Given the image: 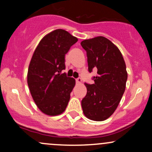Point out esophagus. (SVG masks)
Masks as SVG:
<instances>
[{
	"mask_svg": "<svg viewBox=\"0 0 152 152\" xmlns=\"http://www.w3.org/2000/svg\"><path fill=\"white\" fill-rule=\"evenodd\" d=\"M81 81H82V80H81V78H76V83H78V84H79V83H81Z\"/></svg>",
	"mask_w": 152,
	"mask_h": 152,
	"instance_id": "1",
	"label": "esophagus"
}]
</instances>
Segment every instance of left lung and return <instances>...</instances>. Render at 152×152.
Wrapping results in <instances>:
<instances>
[{
    "instance_id": "obj_1",
    "label": "left lung",
    "mask_w": 152,
    "mask_h": 152,
    "mask_svg": "<svg viewBox=\"0 0 152 152\" xmlns=\"http://www.w3.org/2000/svg\"><path fill=\"white\" fill-rule=\"evenodd\" d=\"M81 45L86 51L88 72L97 69L93 84L85 83L87 93L81 101L82 109L89 119L104 121L113 114L124 93L126 64L118 48L105 37L84 40Z\"/></svg>"
}]
</instances>
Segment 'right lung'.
Wrapping results in <instances>:
<instances>
[{
	"mask_svg": "<svg viewBox=\"0 0 152 152\" xmlns=\"http://www.w3.org/2000/svg\"><path fill=\"white\" fill-rule=\"evenodd\" d=\"M77 38L57 29L40 41L29 64L27 81L38 109L49 116L65 111L75 86V79L61 74L66 68L65 54Z\"/></svg>",
	"mask_w": 152,
	"mask_h": 152,
	"instance_id": "obj_1",
	"label": "right lung"
}]
</instances>
